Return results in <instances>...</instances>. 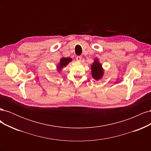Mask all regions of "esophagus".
<instances>
[{"mask_svg": "<svg viewBox=\"0 0 151 151\" xmlns=\"http://www.w3.org/2000/svg\"><path fill=\"white\" fill-rule=\"evenodd\" d=\"M81 58H82L81 56H77L76 57V60H77V62H80L81 60Z\"/></svg>", "mask_w": 151, "mask_h": 151, "instance_id": "1", "label": "esophagus"}]
</instances>
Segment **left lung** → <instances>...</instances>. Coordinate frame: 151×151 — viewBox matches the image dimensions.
<instances>
[{"instance_id": "left-lung-1", "label": "left lung", "mask_w": 151, "mask_h": 151, "mask_svg": "<svg viewBox=\"0 0 151 151\" xmlns=\"http://www.w3.org/2000/svg\"><path fill=\"white\" fill-rule=\"evenodd\" d=\"M91 72H92L93 77L96 80H99L103 77V70L102 65L98 62V59H95L94 63L91 65Z\"/></svg>"}]
</instances>
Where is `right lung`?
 Returning a JSON list of instances; mask_svg holds the SVG:
<instances>
[{
	"instance_id": "right-lung-1",
	"label": "right lung",
	"mask_w": 151,
	"mask_h": 151,
	"mask_svg": "<svg viewBox=\"0 0 151 151\" xmlns=\"http://www.w3.org/2000/svg\"><path fill=\"white\" fill-rule=\"evenodd\" d=\"M72 61V58L68 57V58H62L60 59V62L58 65V70L60 71L63 67H65L68 63Z\"/></svg>"
}]
</instances>
